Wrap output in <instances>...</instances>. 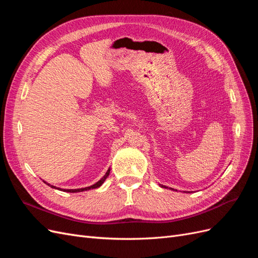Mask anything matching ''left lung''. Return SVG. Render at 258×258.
<instances>
[{"label":"left lung","instance_id":"1","mask_svg":"<svg viewBox=\"0 0 258 258\" xmlns=\"http://www.w3.org/2000/svg\"><path fill=\"white\" fill-rule=\"evenodd\" d=\"M160 186H161V187H165V188H167V187H166V186H163V185H160Z\"/></svg>","mask_w":258,"mask_h":258}]
</instances>
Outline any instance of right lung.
I'll use <instances>...</instances> for the list:
<instances>
[{
	"instance_id": "1",
	"label": "right lung",
	"mask_w": 258,
	"mask_h": 258,
	"mask_svg": "<svg viewBox=\"0 0 258 258\" xmlns=\"http://www.w3.org/2000/svg\"><path fill=\"white\" fill-rule=\"evenodd\" d=\"M110 169H108L107 171H106V173H105V175L100 179L99 182H97L96 184H93V185H91V186H88V187H85V188H77V189H60V190H63V191H67V192H80V191H84V190H89V189H92V188H98V187H100L101 185H102L103 183H104V181L106 179V177L108 176V174H110ZM44 183H46V182H44ZM47 184V183H46ZM47 185H49V186H51L52 188H56V187L54 186H52V185H50V184H47ZM59 189V188H58Z\"/></svg>"
}]
</instances>
